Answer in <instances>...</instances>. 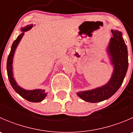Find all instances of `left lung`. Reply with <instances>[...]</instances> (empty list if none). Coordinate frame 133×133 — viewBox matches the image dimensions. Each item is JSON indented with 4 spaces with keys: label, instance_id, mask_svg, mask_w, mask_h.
I'll return each instance as SVG.
<instances>
[{
    "label": "left lung",
    "instance_id": "8db88e82",
    "mask_svg": "<svg viewBox=\"0 0 133 133\" xmlns=\"http://www.w3.org/2000/svg\"><path fill=\"white\" fill-rule=\"evenodd\" d=\"M113 37L111 38L108 51L114 65V72L109 82L101 88L78 92L77 95L89 102H98L108 99L115 93L122 84L128 68V52L122 33L111 31Z\"/></svg>",
    "mask_w": 133,
    "mask_h": 133
}]
</instances>
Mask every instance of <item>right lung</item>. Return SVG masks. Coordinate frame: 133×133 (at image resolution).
<instances>
[{"mask_svg":"<svg viewBox=\"0 0 133 133\" xmlns=\"http://www.w3.org/2000/svg\"><path fill=\"white\" fill-rule=\"evenodd\" d=\"M33 26V24L28 25L25 27L24 28H22V31H26L29 30L31 29L32 27ZM24 33H22V34L20 35L17 39L13 42V44L11 45V48L10 53H9L8 57L7 60V73L8 76L9 81L10 82L12 88H13L15 91L19 94L22 98L27 100L28 101L32 102H41L42 100H44V98L46 96L47 93L45 92V90H41V89H37V90H33V91H27L25 89H22L20 88L17 83L15 81L14 78L13 77V73H12V63H13V57L14 55L15 51L16 48H17V45L19 43L20 41L21 40L22 37H23Z\"/></svg>","mask_w":133,"mask_h":133,"instance_id":"1","label":"right lung"}]
</instances>
